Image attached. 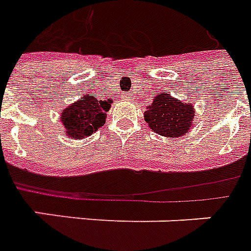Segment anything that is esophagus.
Wrapping results in <instances>:
<instances>
[{"label": "esophagus", "mask_w": 251, "mask_h": 251, "mask_svg": "<svg viewBox=\"0 0 251 251\" xmlns=\"http://www.w3.org/2000/svg\"><path fill=\"white\" fill-rule=\"evenodd\" d=\"M132 94H131V92H127V94H124V97H123V99H132Z\"/></svg>", "instance_id": "obj_1"}]
</instances>
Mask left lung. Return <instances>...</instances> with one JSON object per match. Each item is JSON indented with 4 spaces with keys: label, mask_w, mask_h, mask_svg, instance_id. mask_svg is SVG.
Segmentation results:
<instances>
[{
    "label": "left lung",
    "mask_w": 251,
    "mask_h": 251,
    "mask_svg": "<svg viewBox=\"0 0 251 251\" xmlns=\"http://www.w3.org/2000/svg\"><path fill=\"white\" fill-rule=\"evenodd\" d=\"M195 105L184 103L169 92H160L144 112V120L152 132L165 137H181L195 127Z\"/></svg>",
    "instance_id": "8db88e82"
}]
</instances>
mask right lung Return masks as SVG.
<instances>
[{
	"label": "right lung",
	"instance_id": "add662e5",
	"mask_svg": "<svg viewBox=\"0 0 251 251\" xmlns=\"http://www.w3.org/2000/svg\"><path fill=\"white\" fill-rule=\"evenodd\" d=\"M112 99L99 100L94 95H83L61 112L65 135L70 139H84L103 127Z\"/></svg>",
	"mask_w": 251,
	"mask_h": 251
}]
</instances>
